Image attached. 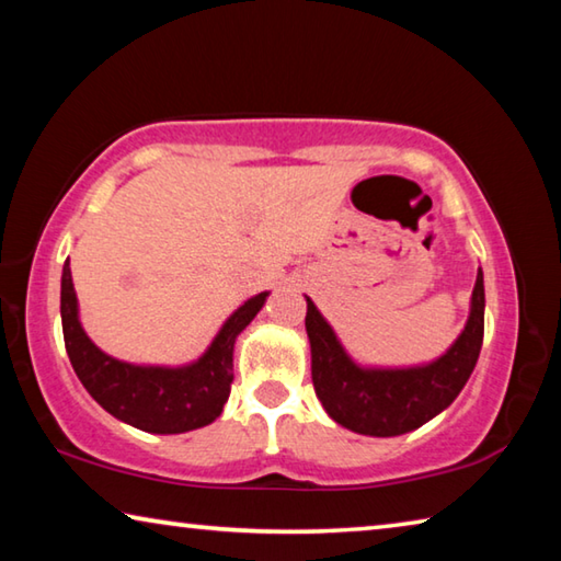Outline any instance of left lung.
Here are the masks:
<instances>
[{
  "mask_svg": "<svg viewBox=\"0 0 561 561\" xmlns=\"http://www.w3.org/2000/svg\"><path fill=\"white\" fill-rule=\"evenodd\" d=\"M304 324L311 346V381L331 421L360 435L393 438L443 413L468 383L485 334V282L478 270L465 329L428 364H358L309 297Z\"/></svg>",
  "mask_w": 561,
  "mask_h": 561,
  "instance_id": "1",
  "label": "left lung"
}]
</instances>
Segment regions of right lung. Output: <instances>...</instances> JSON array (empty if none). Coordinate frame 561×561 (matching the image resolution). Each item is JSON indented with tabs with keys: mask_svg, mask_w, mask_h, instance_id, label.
I'll use <instances>...</instances> for the list:
<instances>
[{
	"mask_svg": "<svg viewBox=\"0 0 561 561\" xmlns=\"http://www.w3.org/2000/svg\"><path fill=\"white\" fill-rule=\"evenodd\" d=\"M270 291L240 304L201 356L183 366L130 364L108 356L89 339L79 319L69 260L61 272V329L66 354L83 388L103 411L133 428L175 435L210 425L230 398L234 341L264 307Z\"/></svg>",
	"mask_w": 561,
	"mask_h": 561,
	"instance_id": "obj_1",
	"label": "right lung"
}]
</instances>
